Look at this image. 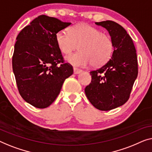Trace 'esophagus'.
Here are the masks:
<instances>
[{"label": "esophagus", "mask_w": 152, "mask_h": 152, "mask_svg": "<svg viewBox=\"0 0 152 152\" xmlns=\"http://www.w3.org/2000/svg\"><path fill=\"white\" fill-rule=\"evenodd\" d=\"M82 72V70L78 69V68H76V67H74V73L75 74H80Z\"/></svg>", "instance_id": "34e87169"}]
</instances>
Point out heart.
<instances>
[{"label": "heart", "instance_id": "b5f03b06", "mask_svg": "<svg viewBox=\"0 0 152 152\" xmlns=\"http://www.w3.org/2000/svg\"><path fill=\"white\" fill-rule=\"evenodd\" d=\"M58 48L65 54H70L77 48L80 52L67 56L66 61L78 67L92 64L94 67L103 65L110 59L114 45L107 34L86 23L72 26L69 32L59 31L56 34Z\"/></svg>", "mask_w": 152, "mask_h": 152}]
</instances>
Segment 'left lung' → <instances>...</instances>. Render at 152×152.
Here are the masks:
<instances>
[{
  "mask_svg": "<svg viewBox=\"0 0 152 152\" xmlns=\"http://www.w3.org/2000/svg\"><path fill=\"white\" fill-rule=\"evenodd\" d=\"M108 31L114 52L107 63L90 72L91 82L85 92L94 107L109 111L123 105L129 98L138 76V61L133 40L121 25L112 20L95 23Z\"/></svg>",
  "mask_w": 152,
  "mask_h": 152,
  "instance_id": "8db88e82",
  "label": "left lung"
}]
</instances>
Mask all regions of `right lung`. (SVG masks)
I'll return each instance as SVG.
<instances>
[{
  "label": "right lung",
  "instance_id": "right-lung-1",
  "mask_svg": "<svg viewBox=\"0 0 152 152\" xmlns=\"http://www.w3.org/2000/svg\"><path fill=\"white\" fill-rule=\"evenodd\" d=\"M71 24L40 15L17 36L13 72L20 96L35 107L50 106L58 96L65 79L73 74L72 66L63 63L56 41V33Z\"/></svg>",
  "mask_w": 152,
  "mask_h": 152
}]
</instances>
